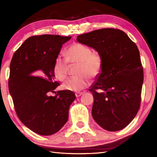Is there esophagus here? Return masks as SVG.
Wrapping results in <instances>:
<instances>
[{
    "mask_svg": "<svg viewBox=\"0 0 157 157\" xmlns=\"http://www.w3.org/2000/svg\"><path fill=\"white\" fill-rule=\"evenodd\" d=\"M83 94H84V92H75V96H76V97H79V96H80L81 95H82Z\"/></svg>",
    "mask_w": 157,
    "mask_h": 157,
    "instance_id": "34e87169",
    "label": "esophagus"
}]
</instances>
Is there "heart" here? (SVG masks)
Instances as JSON below:
<instances>
[{"mask_svg": "<svg viewBox=\"0 0 157 157\" xmlns=\"http://www.w3.org/2000/svg\"><path fill=\"white\" fill-rule=\"evenodd\" d=\"M65 59L57 56L53 64V73L58 80L63 82L67 78L69 71L68 63L78 64L75 74L63 84V88L71 91H79L88 86L91 78L99 75L102 67V57L99 52H92L89 46L75 42L67 49Z\"/></svg>", "mask_w": 157, "mask_h": 157, "instance_id": "obj_1", "label": "heart"}]
</instances>
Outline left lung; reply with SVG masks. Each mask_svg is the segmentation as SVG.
I'll return each mask as SVG.
<instances>
[{
  "label": "left lung",
  "mask_w": 157,
  "mask_h": 157,
  "mask_svg": "<svg viewBox=\"0 0 157 157\" xmlns=\"http://www.w3.org/2000/svg\"><path fill=\"white\" fill-rule=\"evenodd\" d=\"M77 40L102 57L101 73L89 89L94 97L93 119L107 131L123 129L140 106L144 73L137 46L124 32L115 28L79 35Z\"/></svg>",
  "instance_id": "obj_1"
}]
</instances>
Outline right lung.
I'll use <instances>...</instances> for the list:
<instances>
[{"instance_id": "obj_1", "label": "right lung", "mask_w": 157, "mask_h": 157, "mask_svg": "<svg viewBox=\"0 0 157 157\" xmlns=\"http://www.w3.org/2000/svg\"><path fill=\"white\" fill-rule=\"evenodd\" d=\"M71 38L49 34L31 36L11 59L9 90L17 115L39 135H52L61 129L67 121L69 106L76 98L68 90L57 91L55 96L48 95L60 85L55 81L54 61L63 44Z\"/></svg>"}]
</instances>
